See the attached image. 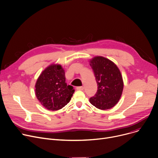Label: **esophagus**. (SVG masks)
<instances>
[{
  "label": "esophagus",
  "mask_w": 158,
  "mask_h": 158,
  "mask_svg": "<svg viewBox=\"0 0 158 158\" xmlns=\"http://www.w3.org/2000/svg\"><path fill=\"white\" fill-rule=\"evenodd\" d=\"M76 89L77 90H83L84 89V87L83 86H78L76 88Z\"/></svg>",
  "instance_id": "esophagus-1"
}]
</instances>
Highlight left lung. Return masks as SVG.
<instances>
[{"mask_svg":"<svg viewBox=\"0 0 158 158\" xmlns=\"http://www.w3.org/2000/svg\"><path fill=\"white\" fill-rule=\"evenodd\" d=\"M89 63L98 86L89 102L101 110L111 109L119 102L123 90L121 72L114 62L102 56L94 57Z\"/></svg>","mask_w":158,"mask_h":158,"instance_id":"obj_1","label":"left lung"}]
</instances>
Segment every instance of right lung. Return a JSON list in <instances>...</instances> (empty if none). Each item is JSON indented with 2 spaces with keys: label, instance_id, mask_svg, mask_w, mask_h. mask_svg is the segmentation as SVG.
<instances>
[{
  "label": "right lung",
  "instance_id": "1",
  "mask_svg": "<svg viewBox=\"0 0 158 158\" xmlns=\"http://www.w3.org/2000/svg\"><path fill=\"white\" fill-rule=\"evenodd\" d=\"M35 94L49 110H58L67 105L75 90L65 82V71L60 65L52 64L40 73L35 84Z\"/></svg>",
  "mask_w": 158,
  "mask_h": 158
}]
</instances>
